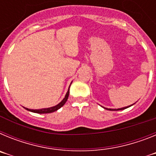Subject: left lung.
I'll list each match as a JSON object with an SVG mask.
<instances>
[{
	"label": "left lung",
	"instance_id": "obj_1",
	"mask_svg": "<svg viewBox=\"0 0 156 156\" xmlns=\"http://www.w3.org/2000/svg\"><path fill=\"white\" fill-rule=\"evenodd\" d=\"M133 105H129V106H127V107H123V108H118V109H115H115H114V108H113V109H112V108H105V109H107V110H110V111H119V110H123V109H125V108H129V107L132 106Z\"/></svg>",
	"mask_w": 156,
	"mask_h": 156
}]
</instances>
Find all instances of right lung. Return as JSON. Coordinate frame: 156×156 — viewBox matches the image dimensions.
<instances>
[{
  "label": "right lung",
  "instance_id": "obj_1",
  "mask_svg": "<svg viewBox=\"0 0 156 156\" xmlns=\"http://www.w3.org/2000/svg\"><path fill=\"white\" fill-rule=\"evenodd\" d=\"M69 87H70V86H69ZM69 87L68 91H67V93H66V96H65V98H63V100L61 102L59 103V104H58L57 105L53 106V107H50V108H41V109H30V108H26L27 110H28V111L32 112H35V113H40V114L51 113V112H54L57 111L58 109H59V108H61V107H62V106L64 105L65 103H66V101H67V99H68L69 94Z\"/></svg>",
  "mask_w": 156,
  "mask_h": 156
}]
</instances>
